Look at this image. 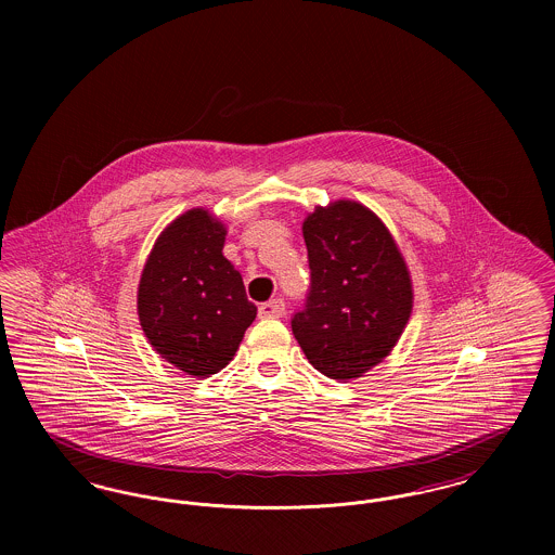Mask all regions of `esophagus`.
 I'll return each instance as SVG.
<instances>
[{"instance_id":"34e87169","label":"esophagus","mask_w":555,"mask_h":555,"mask_svg":"<svg viewBox=\"0 0 555 555\" xmlns=\"http://www.w3.org/2000/svg\"><path fill=\"white\" fill-rule=\"evenodd\" d=\"M283 314H285V301L281 297H274L260 306V317L262 318H281Z\"/></svg>"}]
</instances>
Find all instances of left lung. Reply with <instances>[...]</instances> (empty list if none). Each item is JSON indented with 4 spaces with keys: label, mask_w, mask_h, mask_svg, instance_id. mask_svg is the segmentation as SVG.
<instances>
[{
    "label": "left lung",
    "mask_w": 555,
    "mask_h": 555,
    "mask_svg": "<svg viewBox=\"0 0 555 555\" xmlns=\"http://www.w3.org/2000/svg\"><path fill=\"white\" fill-rule=\"evenodd\" d=\"M310 262L306 304L291 328L328 378H358L396 347L412 314V281L383 220L339 199L304 220Z\"/></svg>",
    "instance_id": "8db88e82"
}]
</instances>
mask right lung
Listing matches in <instances>:
<instances>
[{
	"label": "right lung",
	"instance_id": "right-lung-1",
	"mask_svg": "<svg viewBox=\"0 0 555 555\" xmlns=\"http://www.w3.org/2000/svg\"><path fill=\"white\" fill-rule=\"evenodd\" d=\"M227 229L204 208L181 214L159 235L139 281L137 312L159 356L191 376L224 369L258 308L224 256Z\"/></svg>",
	"mask_w": 555,
	"mask_h": 555
}]
</instances>
